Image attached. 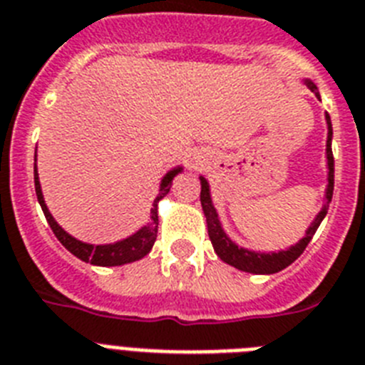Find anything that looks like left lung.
<instances>
[{
  "mask_svg": "<svg viewBox=\"0 0 365 365\" xmlns=\"http://www.w3.org/2000/svg\"><path fill=\"white\" fill-rule=\"evenodd\" d=\"M307 88H309L317 97H319V90L313 82H307ZM327 123H328V140H327V155H328V189H327V200L330 202L331 195H334V153H331V121L330 115L327 114ZM200 204H202L204 215H206V223H208V234L210 240H212V245L217 257L227 264L234 266V268L242 269V272H250V274H275V272H281L283 268H287L289 264H292L302 253L307 247V244L313 238V234L317 232L319 225L324 219L328 212V204L322 208V212L317 215V219L313 221L309 229L306 232V238L300 240V244H296L294 247H290L287 251H279V253H253V251L242 250L236 244H232L229 240V236L223 232L221 229V223H219L217 213L213 208L212 198H210V187L208 182L200 178Z\"/></svg>",
  "mask_w": 365,
  "mask_h": 365,
  "instance_id": "obj_1",
  "label": "left lung"
}]
</instances>
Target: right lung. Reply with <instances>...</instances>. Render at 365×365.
<instances>
[{"instance_id": "1", "label": "right lung", "mask_w": 365, "mask_h": 365, "mask_svg": "<svg viewBox=\"0 0 365 365\" xmlns=\"http://www.w3.org/2000/svg\"><path fill=\"white\" fill-rule=\"evenodd\" d=\"M182 168H174L167 176L163 178L161 189H159V195L153 200L152 206V217H150V223L140 229L136 234L129 236V238L121 240L118 244H108V245H90L82 244L78 240H75L73 236L65 232L61 227L54 221V217L50 215L46 204H44L43 192H41V183H38V174H37V165L34 167V176H35V192H37V200L41 204V208L44 212V217L48 221L50 229L56 234V238L63 244V247L67 251L78 257L80 260L84 262H90V264L96 266H121L129 264V262H135V260L146 257L150 251H152L153 244H155L157 238V225H159V217H157V202L161 200L168 191H170V185H173V180Z\"/></svg>"}]
</instances>
